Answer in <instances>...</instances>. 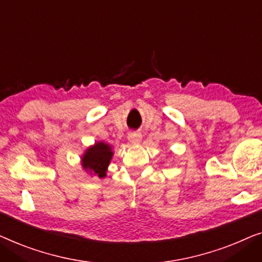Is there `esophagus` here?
Returning a JSON list of instances; mask_svg holds the SVG:
<instances>
[{
  "instance_id": "esophagus-1",
  "label": "esophagus",
  "mask_w": 262,
  "mask_h": 262,
  "mask_svg": "<svg viewBox=\"0 0 262 262\" xmlns=\"http://www.w3.org/2000/svg\"><path fill=\"white\" fill-rule=\"evenodd\" d=\"M142 139V135L141 133H138V132H132L128 134V140H129L130 143L133 145H136V143H140Z\"/></svg>"
}]
</instances>
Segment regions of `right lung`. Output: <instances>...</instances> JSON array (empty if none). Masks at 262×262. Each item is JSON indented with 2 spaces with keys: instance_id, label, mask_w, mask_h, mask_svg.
Listing matches in <instances>:
<instances>
[{
  "instance_id": "obj_1",
  "label": "right lung",
  "mask_w": 262,
  "mask_h": 262,
  "mask_svg": "<svg viewBox=\"0 0 262 262\" xmlns=\"http://www.w3.org/2000/svg\"><path fill=\"white\" fill-rule=\"evenodd\" d=\"M112 157V147L104 142H97L84 154L82 158L83 167L99 178H103L105 177L106 167H108Z\"/></svg>"
}]
</instances>
